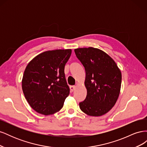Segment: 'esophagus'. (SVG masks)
Returning a JSON list of instances; mask_svg holds the SVG:
<instances>
[{
	"label": "esophagus",
	"mask_w": 147,
	"mask_h": 147,
	"mask_svg": "<svg viewBox=\"0 0 147 147\" xmlns=\"http://www.w3.org/2000/svg\"><path fill=\"white\" fill-rule=\"evenodd\" d=\"M75 88H76V86H70V91H72V92H73L75 90Z\"/></svg>",
	"instance_id": "34e87169"
}]
</instances>
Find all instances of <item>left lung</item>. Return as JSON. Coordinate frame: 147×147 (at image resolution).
<instances>
[{
    "instance_id": "obj_1",
    "label": "left lung",
    "mask_w": 147,
    "mask_h": 147,
    "mask_svg": "<svg viewBox=\"0 0 147 147\" xmlns=\"http://www.w3.org/2000/svg\"><path fill=\"white\" fill-rule=\"evenodd\" d=\"M74 51L86 72L87 95L79 103L80 108L90 116H102L112 109L118 98L121 71L112 57L99 49L81 48Z\"/></svg>"
}]
</instances>
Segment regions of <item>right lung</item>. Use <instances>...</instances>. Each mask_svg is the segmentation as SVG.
<instances>
[{
	"instance_id": "add662e5",
	"label": "right lung",
	"mask_w": 147,
	"mask_h": 147,
	"mask_svg": "<svg viewBox=\"0 0 147 147\" xmlns=\"http://www.w3.org/2000/svg\"><path fill=\"white\" fill-rule=\"evenodd\" d=\"M71 53L70 49L47 51L26 66L22 89L30 106L38 113L52 115L63 108L70 93L64 67Z\"/></svg>"
}]
</instances>
